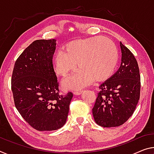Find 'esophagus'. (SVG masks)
<instances>
[{"mask_svg": "<svg viewBox=\"0 0 154 154\" xmlns=\"http://www.w3.org/2000/svg\"><path fill=\"white\" fill-rule=\"evenodd\" d=\"M82 93V90H75L73 91V94L75 95H79Z\"/></svg>", "mask_w": 154, "mask_h": 154, "instance_id": "34e87169", "label": "esophagus"}]
</instances>
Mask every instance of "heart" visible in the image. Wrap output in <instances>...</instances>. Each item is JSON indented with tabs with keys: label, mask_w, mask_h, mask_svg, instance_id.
<instances>
[{
	"label": "heart",
	"mask_w": 154,
	"mask_h": 154,
	"mask_svg": "<svg viewBox=\"0 0 154 154\" xmlns=\"http://www.w3.org/2000/svg\"><path fill=\"white\" fill-rule=\"evenodd\" d=\"M119 61L116 46L106 37L95 36L70 41L53 58L55 72L66 77L77 67L79 71L65 79L63 85L69 89L80 88L92 80L106 81L113 75Z\"/></svg>",
	"instance_id": "heart-1"
}]
</instances>
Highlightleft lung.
I'll use <instances>...</instances> for the list:
<instances>
[{"instance_id":"obj_1","label":"left lung","mask_w":154,"mask_h":154,"mask_svg":"<svg viewBox=\"0 0 154 154\" xmlns=\"http://www.w3.org/2000/svg\"><path fill=\"white\" fill-rule=\"evenodd\" d=\"M121 64L114 75L99 86L92 108L97 125L118 127L132 115L140 99V75L133 53L120 42Z\"/></svg>"}]
</instances>
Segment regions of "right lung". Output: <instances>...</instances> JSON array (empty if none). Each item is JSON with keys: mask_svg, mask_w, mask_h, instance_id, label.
Segmentation results:
<instances>
[{"mask_svg": "<svg viewBox=\"0 0 154 154\" xmlns=\"http://www.w3.org/2000/svg\"><path fill=\"white\" fill-rule=\"evenodd\" d=\"M56 40H37L16 61L11 77L14 104L26 123L38 131L64 125L73 94H60L53 66Z\"/></svg>", "mask_w": 154, "mask_h": 154, "instance_id": "obj_1", "label": "right lung"}]
</instances>
